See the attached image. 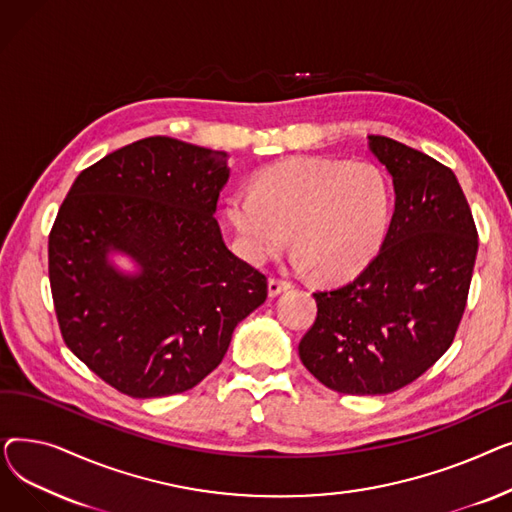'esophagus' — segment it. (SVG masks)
<instances>
[{"label": "esophagus", "instance_id": "34e87169", "mask_svg": "<svg viewBox=\"0 0 512 512\" xmlns=\"http://www.w3.org/2000/svg\"><path fill=\"white\" fill-rule=\"evenodd\" d=\"M292 284L288 280H282V278H270V282H267V292H270V297H278L280 292L288 290Z\"/></svg>", "mask_w": 512, "mask_h": 512}]
</instances>
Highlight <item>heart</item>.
Wrapping results in <instances>:
<instances>
[{"instance_id":"1","label":"heart","mask_w":512,"mask_h":512,"mask_svg":"<svg viewBox=\"0 0 512 512\" xmlns=\"http://www.w3.org/2000/svg\"><path fill=\"white\" fill-rule=\"evenodd\" d=\"M390 186L369 161L294 157L261 170L253 191L228 199V220L251 263L278 255L292 230L299 267L321 280L353 278L380 253L390 224Z\"/></svg>"}]
</instances>
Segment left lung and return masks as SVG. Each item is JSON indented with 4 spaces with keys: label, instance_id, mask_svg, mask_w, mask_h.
<instances>
[{
    "label": "left lung",
    "instance_id": "1",
    "mask_svg": "<svg viewBox=\"0 0 512 512\" xmlns=\"http://www.w3.org/2000/svg\"><path fill=\"white\" fill-rule=\"evenodd\" d=\"M369 149L396 193L382 251L353 282L313 292L317 317L299 344L321 384L361 396L405 388L448 351L479 245L450 168L380 134H371Z\"/></svg>",
    "mask_w": 512,
    "mask_h": 512
}]
</instances>
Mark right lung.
<instances>
[{
	"label": "right lung",
	"mask_w": 512,
	"mask_h": 512,
	"mask_svg": "<svg viewBox=\"0 0 512 512\" xmlns=\"http://www.w3.org/2000/svg\"><path fill=\"white\" fill-rule=\"evenodd\" d=\"M224 151L149 137L78 174L49 232V284L62 338L132 398L195 388L232 332L267 299V278L228 251L213 218ZM122 250L139 275L106 261Z\"/></svg>",
	"instance_id": "right-lung-1"
}]
</instances>
